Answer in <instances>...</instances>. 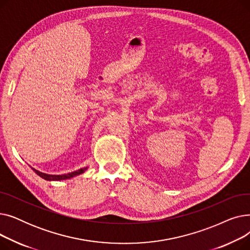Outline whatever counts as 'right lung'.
<instances>
[{
    "label": "right lung",
    "instance_id": "obj_1",
    "mask_svg": "<svg viewBox=\"0 0 250 250\" xmlns=\"http://www.w3.org/2000/svg\"><path fill=\"white\" fill-rule=\"evenodd\" d=\"M86 169H87V167L81 168V169L77 170V171H74V172H71V173H68V174H63V175H50V174H45V173H42L41 171H38V170H36V169H33V170H34V172L37 175H39L42 178H43L45 180H62V179H68V178L74 177L76 175L81 174V173H83L85 171Z\"/></svg>",
    "mask_w": 250,
    "mask_h": 250
}]
</instances>
